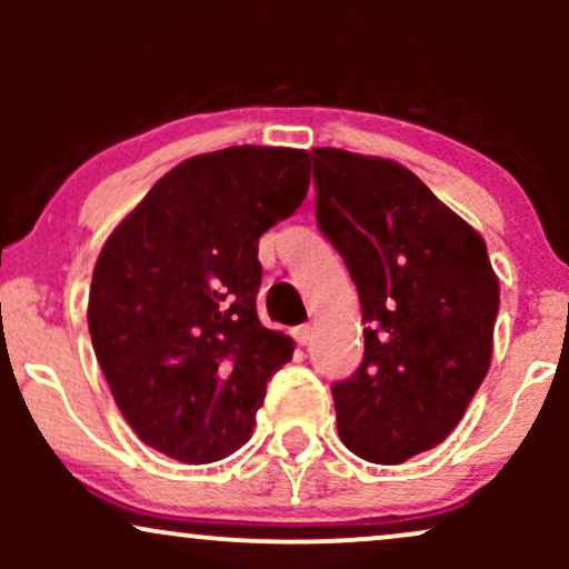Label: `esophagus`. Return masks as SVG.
<instances>
[{"mask_svg":"<svg viewBox=\"0 0 569 569\" xmlns=\"http://www.w3.org/2000/svg\"><path fill=\"white\" fill-rule=\"evenodd\" d=\"M293 337H297L299 345H310V339H312V326H310V323L297 326V329H293Z\"/></svg>","mask_w":569,"mask_h":569,"instance_id":"1","label":"esophagus"}]
</instances>
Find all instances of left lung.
I'll return each mask as SVG.
<instances>
[{
  "label": "left lung",
  "mask_w": 569,
  "mask_h": 569,
  "mask_svg": "<svg viewBox=\"0 0 569 569\" xmlns=\"http://www.w3.org/2000/svg\"><path fill=\"white\" fill-rule=\"evenodd\" d=\"M318 227L361 299L363 361L331 385L339 439L398 466L439 447L492 361L500 283L481 234L409 168L318 147Z\"/></svg>",
  "instance_id": "8db88e82"
}]
</instances>
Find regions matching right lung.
<instances>
[{
    "label": "right lung",
    "mask_w": 569,
    "mask_h": 569,
    "mask_svg": "<svg viewBox=\"0 0 569 569\" xmlns=\"http://www.w3.org/2000/svg\"><path fill=\"white\" fill-rule=\"evenodd\" d=\"M310 154L230 147L176 166L103 243L90 339L122 417L189 466L251 439L293 342L257 316L259 238L302 206Z\"/></svg>",
    "instance_id": "obj_1"
}]
</instances>
